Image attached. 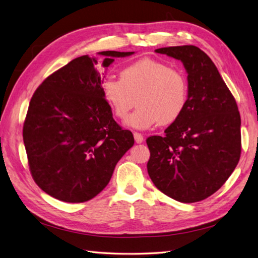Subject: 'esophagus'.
I'll use <instances>...</instances> for the list:
<instances>
[{"instance_id":"obj_1","label":"esophagus","mask_w":258,"mask_h":258,"mask_svg":"<svg viewBox=\"0 0 258 258\" xmlns=\"http://www.w3.org/2000/svg\"><path fill=\"white\" fill-rule=\"evenodd\" d=\"M134 137H135V140L137 144H141V142H144V136L139 133H134Z\"/></svg>"}]
</instances>
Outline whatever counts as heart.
Masks as SVG:
<instances>
[{
  "label": "heart",
  "instance_id": "1",
  "mask_svg": "<svg viewBox=\"0 0 258 258\" xmlns=\"http://www.w3.org/2000/svg\"><path fill=\"white\" fill-rule=\"evenodd\" d=\"M105 100L113 116L124 119L137 104L138 109L125 120L129 127L150 129L160 123H174L188 101L184 74L156 59L144 58L124 67L120 79L107 77L101 83Z\"/></svg>",
  "mask_w": 258,
  "mask_h": 258
}]
</instances>
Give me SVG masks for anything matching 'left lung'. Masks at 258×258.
<instances>
[{"label": "left lung", "instance_id": "8db88e82", "mask_svg": "<svg viewBox=\"0 0 258 258\" xmlns=\"http://www.w3.org/2000/svg\"><path fill=\"white\" fill-rule=\"evenodd\" d=\"M157 53L180 59L187 72L188 101L163 136L147 138V169L153 184L183 203L211 197L241 158V116L236 100L210 57L193 45Z\"/></svg>", "mask_w": 258, "mask_h": 258}]
</instances>
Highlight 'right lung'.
I'll return each mask as SVG.
<instances>
[{"label": "right lung", "mask_w": 258, "mask_h": 258, "mask_svg": "<svg viewBox=\"0 0 258 258\" xmlns=\"http://www.w3.org/2000/svg\"><path fill=\"white\" fill-rule=\"evenodd\" d=\"M102 66L134 51L106 50ZM97 60L77 57L34 93L23 125L33 180L57 200L82 203L109 183L114 167L134 146V135L112 118L101 91Z\"/></svg>", "instance_id": "obj_1"}]
</instances>
